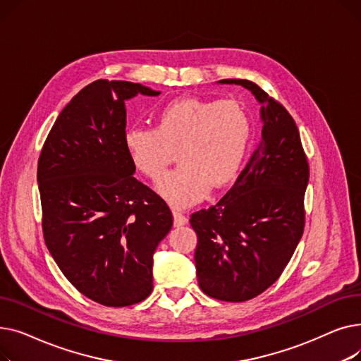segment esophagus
<instances>
[{
    "label": "esophagus",
    "mask_w": 361,
    "mask_h": 361,
    "mask_svg": "<svg viewBox=\"0 0 361 361\" xmlns=\"http://www.w3.org/2000/svg\"><path fill=\"white\" fill-rule=\"evenodd\" d=\"M173 215H174V226H183L188 221L187 216L183 215L181 212H173Z\"/></svg>",
    "instance_id": "esophagus-1"
}]
</instances>
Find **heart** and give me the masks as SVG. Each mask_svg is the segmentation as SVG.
Instances as JSON below:
<instances>
[{
    "label": "heart",
    "instance_id": "obj_1",
    "mask_svg": "<svg viewBox=\"0 0 361 361\" xmlns=\"http://www.w3.org/2000/svg\"><path fill=\"white\" fill-rule=\"evenodd\" d=\"M252 131L240 102L187 97L165 104L155 128H128L124 145L133 165L154 181L165 176L178 150L181 168L158 184V192L171 206L187 207L238 177Z\"/></svg>",
    "mask_w": 361,
    "mask_h": 361
}]
</instances>
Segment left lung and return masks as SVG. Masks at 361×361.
Segmentation results:
<instances>
[{
    "mask_svg": "<svg viewBox=\"0 0 361 361\" xmlns=\"http://www.w3.org/2000/svg\"><path fill=\"white\" fill-rule=\"evenodd\" d=\"M250 90L262 136L234 185L215 206L192 215L199 287L222 301H247L268 290L305 231L309 164L290 112L256 83L219 80Z\"/></svg>",
    "mask_w": 361,
    "mask_h": 361,
    "instance_id": "left-lung-1",
    "label": "left lung"
}]
</instances>
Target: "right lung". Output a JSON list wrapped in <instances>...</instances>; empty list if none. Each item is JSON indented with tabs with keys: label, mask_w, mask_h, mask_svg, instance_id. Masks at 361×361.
I'll return each mask as SVG.
<instances>
[{
	"label": "right lung",
	"mask_w": 361,
	"mask_h": 361,
	"mask_svg": "<svg viewBox=\"0 0 361 361\" xmlns=\"http://www.w3.org/2000/svg\"><path fill=\"white\" fill-rule=\"evenodd\" d=\"M161 92L97 80L54 123L37 161L45 244L64 276L108 307L143 301L173 214L135 174L124 145L126 101Z\"/></svg>",
	"instance_id": "obj_1"
}]
</instances>
